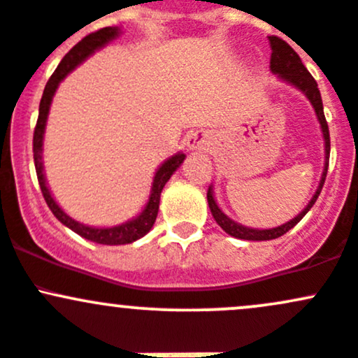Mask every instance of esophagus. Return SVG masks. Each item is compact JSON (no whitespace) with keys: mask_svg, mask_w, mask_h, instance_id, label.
I'll return each mask as SVG.
<instances>
[{"mask_svg":"<svg viewBox=\"0 0 358 358\" xmlns=\"http://www.w3.org/2000/svg\"><path fill=\"white\" fill-rule=\"evenodd\" d=\"M213 145V136L208 131H192L187 136V147L190 150H209V147Z\"/></svg>","mask_w":358,"mask_h":358,"instance_id":"obj_1","label":"esophagus"}]
</instances>
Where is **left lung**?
I'll return each instance as SVG.
<instances>
[{"instance_id":"1","label":"left lung","mask_w":358,"mask_h":358,"mask_svg":"<svg viewBox=\"0 0 358 358\" xmlns=\"http://www.w3.org/2000/svg\"><path fill=\"white\" fill-rule=\"evenodd\" d=\"M270 41V48H272V55H270V71L272 74L279 76L280 81L287 83V85L294 86L296 90L303 93V95L308 99V102L312 103L313 110H315L317 121L320 124V131H322L324 136V169H322V176H320L319 187H317L315 194L310 199L308 204L305 206L299 215H296L294 218L289 220L287 223L279 227H273V229H251V227H244L241 223L234 222L232 218L225 215V213L220 209L218 202L215 199V194H213V185L208 189V204L209 209H211V215L215 218V222L225 230L229 236L236 237V239H244V241H272L277 239V237L284 236L286 232H289L292 227L306 215V213L312 209V206L315 204L317 197H319L320 190H322L324 182H326V175H327V166H329V152H331V140H329V128H327V121L326 115H324V106H322V99H320V92L319 86H317V81L312 78L306 67L303 66L301 59H299L298 53L287 45L286 41H282L277 36H268Z\"/></svg>"}]
</instances>
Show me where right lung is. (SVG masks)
<instances>
[{
	"label": "right lung",
	"mask_w": 358,
	"mask_h": 358,
	"mask_svg": "<svg viewBox=\"0 0 358 358\" xmlns=\"http://www.w3.org/2000/svg\"><path fill=\"white\" fill-rule=\"evenodd\" d=\"M122 32L121 27H103L100 31L92 32L86 38H83L71 52L67 53L62 59V62L59 64V67L55 69V72L52 74V78L48 79L45 86V92H43L41 102H39V115L38 122H36L34 129V140H32V150H34V166L36 173H38V182L41 187L43 197H45L46 204L52 209V213L55 215V218L60 223L71 229L72 232H76L78 236L85 237V239L92 241L96 244H107V246H119V244H131L135 241L142 239L145 234H149V230L152 229L154 222L157 218L159 211V201H161V192L164 189V185L168 183V180L171 178L173 173L182 166V162L185 161V154L176 152L175 156L168 157L161 166L157 168L156 175H154L152 187H150L149 199H147L145 206H143L142 211L135 216V218L128 220L124 223H119L114 227H92L85 225V223L78 222V220L71 218L66 211L59 206V202L55 201V197L52 196L48 189V183H46L45 176V166H43V140H45V129H46V121H48L50 107H52V100L55 96L57 88H59L60 83L74 71L79 64L85 62L88 57H92L96 50L103 48L107 43H110L112 39L117 38Z\"/></svg>",
	"instance_id": "1"
}]
</instances>
